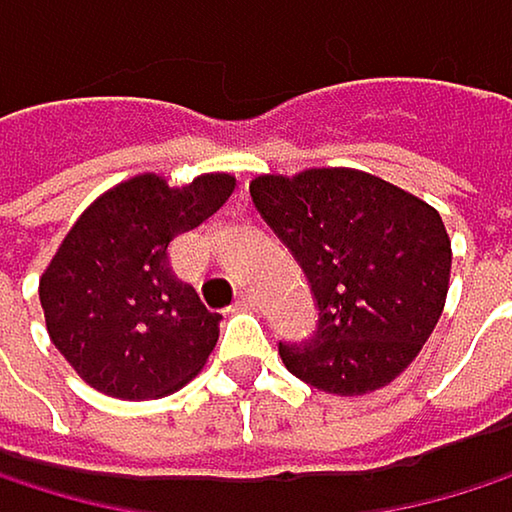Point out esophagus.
I'll return each instance as SVG.
<instances>
[{
  "label": "esophagus",
  "mask_w": 512,
  "mask_h": 512,
  "mask_svg": "<svg viewBox=\"0 0 512 512\" xmlns=\"http://www.w3.org/2000/svg\"><path fill=\"white\" fill-rule=\"evenodd\" d=\"M254 303H258V300H254V294L251 291H242L239 300H236V309H251Z\"/></svg>",
  "instance_id": "obj_1"
}]
</instances>
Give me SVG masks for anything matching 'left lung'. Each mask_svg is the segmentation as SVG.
I'll return each mask as SVG.
<instances>
[{"mask_svg": "<svg viewBox=\"0 0 512 512\" xmlns=\"http://www.w3.org/2000/svg\"><path fill=\"white\" fill-rule=\"evenodd\" d=\"M248 191L318 300L312 340L279 346L288 373L340 397L391 385L446 306L452 242L440 212L349 166L258 175Z\"/></svg>", "mask_w": 512, "mask_h": 512, "instance_id": "8db88e82", "label": "left lung"}]
</instances>
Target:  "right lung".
<instances>
[{
  "instance_id": "obj_1",
  "label": "right lung",
  "mask_w": 512,
  "mask_h": 512,
  "mask_svg": "<svg viewBox=\"0 0 512 512\" xmlns=\"http://www.w3.org/2000/svg\"><path fill=\"white\" fill-rule=\"evenodd\" d=\"M230 172L169 185L139 172L99 194L39 279L51 343L96 391L151 400L185 388L218 343L221 315L169 267V242L233 194Z\"/></svg>"
}]
</instances>
